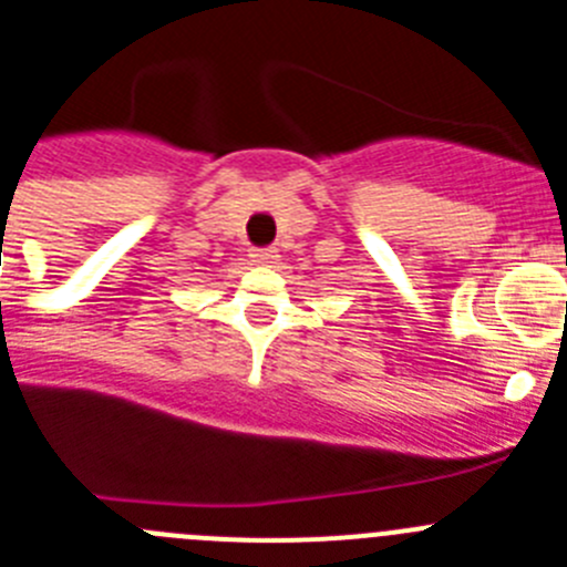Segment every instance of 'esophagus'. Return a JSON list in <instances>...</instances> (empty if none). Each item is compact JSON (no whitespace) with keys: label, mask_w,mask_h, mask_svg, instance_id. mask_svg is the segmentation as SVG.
<instances>
[{"label":"esophagus","mask_w":567,"mask_h":567,"mask_svg":"<svg viewBox=\"0 0 567 567\" xmlns=\"http://www.w3.org/2000/svg\"><path fill=\"white\" fill-rule=\"evenodd\" d=\"M248 257H251V262H257V265H271L279 254H277V248H251V254H248Z\"/></svg>","instance_id":"1"}]
</instances>
